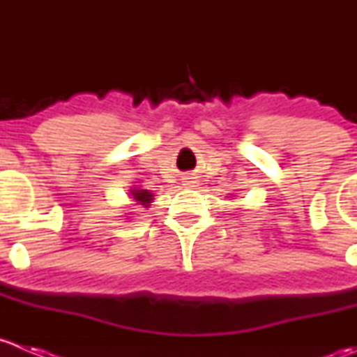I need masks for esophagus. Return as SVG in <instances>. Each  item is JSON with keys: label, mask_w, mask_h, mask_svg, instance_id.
I'll return each instance as SVG.
<instances>
[{"label": "esophagus", "mask_w": 357, "mask_h": 357, "mask_svg": "<svg viewBox=\"0 0 357 357\" xmlns=\"http://www.w3.org/2000/svg\"><path fill=\"white\" fill-rule=\"evenodd\" d=\"M187 183H192V182H190V180H187Z\"/></svg>", "instance_id": "1"}]
</instances>
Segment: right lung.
<instances>
[{"label":"right lung","instance_id":"obj_1","mask_svg":"<svg viewBox=\"0 0 357 357\" xmlns=\"http://www.w3.org/2000/svg\"><path fill=\"white\" fill-rule=\"evenodd\" d=\"M130 192H132L133 199H137L140 204H144V206H147V204L153 201V192H149L147 189H132Z\"/></svg>","mask_w":357,"mask_h":357}]
</instances>
